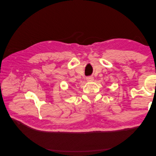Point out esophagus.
I'll list each match as a JSON object with an SVG mask.
<instances>
[{
    "label": "esophagus",
    "instance_id": "esophagus-1",
    "mask_svg": "<svg viewBox=\"0 0 156 156\" xmlns=\"http://www.w3.org/2000/svg\"><path fill=\"white\" fill-rule=\"evenodd\" d=\"M86 79L88 82H91V81H94V77L92 76H89V77H87L86 78Z\"/></svg>",
    "mask_w": 156,
    "mask_h": 156
}]
</instances>
